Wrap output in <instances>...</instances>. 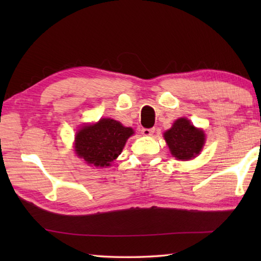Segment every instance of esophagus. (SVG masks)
<instances>
[{
	"instance_id": "obj_1",
	"label": "esophagus",
	"mask_w": 261,
	"mask_h": 261,
	"mask_svg": "<svg viewBox=\"0 0 261 261\" xmlns=\"http://www.w3.org/2000/svg\"><path fill=\"white\" fill-rule=\"evenodd\" d=\"M154 131H155L154 127H152V129H146V127H143V129H141V135H143V136H152L154 134Z\"/></svg>"
}]
</instances>
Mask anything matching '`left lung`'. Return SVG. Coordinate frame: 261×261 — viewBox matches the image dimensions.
I'll list each match as a JSON object with an SVG mask.
<instances>
[{
	"label": "left lung",
	"instance_id": "1",
	"mask_svg": "<svg viewBox=\"0 0 261 261\" xmlns=\"http://www.w3.org/2000/svg\"><path fill=\"white\" fill-rule=\"evenodd\" d=\"M171 154L178 160H190L199 154L205 143L204 131L196 129L187 118H178L173 127L165 132Z\"/></svg>",
	"mask_w": 261,
	"mask_h": 261
}]
</instances>
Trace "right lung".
<instances>
[{"label":"right lung","mask_w":261,"mask_h":261,"mask_svg":"<svg viewBox=\"0 0 261 261\" xmlns=\"http://www.w3.org/2000/svg\"><path fill=\"white\" fill-rule=\"evenodd\" d=\"M134 135L131 127L123 126L112 118H102L96 124L85 125L77 132L74 148L78 156L88 165L108 167L120 155L127 138Z\"/></svg>","instance_id":"1"}]
</instances>
